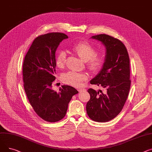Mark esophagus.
Here are the masks:
<instances>
[{
  "instance_id": "34e87169",
  "label": "esophagus",
  "mask_w": 152,
  "mask_h": 152,
  "mask_svg": "<svg viewBox=\"0 0 152 152\" xmlns=\"http://www.w3.org/2000/svg\"><path fill=\"white\" fill-rule=\"evenodd\" d=\"M78 91L79 93H82V91H86V90H85V89H79V90H78Z\"/></svg>"
}]
</instances>
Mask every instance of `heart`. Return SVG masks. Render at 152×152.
I'll return each mask as SVG.
<instances>
[{"instance_id":"heart-1","label":"heart","mask_w":152,"mask_h":152,"mask_svg":"<svg viewBox=\"0 0 152 152\" xmlns=\"http://www.w3.org/2000/svg\"><path fill=\"white\" fill-rule=\"evenodd\" d=\"M72 51L83 61L87 62V66L91 72L96 73L103 67L105 58L102 55H97L96 49L87 42H80L72 47ZM66 53L64 51H58L56 56V64L58 68H63L66 64ZM85 74H80L73 71L64 74L62 77L63 82L74 87L82 86L84 80H87Z\"/></svg>"}]
</instances>
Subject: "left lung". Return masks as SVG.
<instances>
[{"label":"left lung","mask_w":152,"mask_h":152,"mask_svg":"<svg viewBox=\"0 0 152 152\" xmlns=\"http://www.w3.org/2000/svg\"><path fill=\"white\" fill-rule=\"evenodd\" d=\"M105 47V63L90 83L107 89L105 93L88 89L90 99L86 112L93 121L106 122L113 119L121 111L131 86L129 58L124 45L118 39L106 34L94 35Z\"/></svg>","instance_id":"1"}]
</instances>
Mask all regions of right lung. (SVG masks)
Wrapping results in <instances>:
<instances>
[{
    "label": "right lung",
    "instance_id": "1",
    "mask_svg": "<svg viewBox=\"0 0 152 152\" xmlns=\"http://www.w3.org/2000/svg\"><path fill=\"white\" fill-rule=\"evenodd\" d=\"M67 35L52 32L37 37L24 58L23 66L24 88L29 101L39 117L48 122L63 118L68 104L78 91L74 87L63 85L59 92L52 90L56 79V51Z\"/></svg>",
    "mask_w": 152,
    "mask_h": 152
}]
</instances>
